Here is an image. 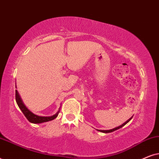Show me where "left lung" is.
Here are the masks:
<instances>
[{
    "instance_id": "left-lung-1",
    "label": "left lung",
    "mask_w": 159,
    "mask_h": 159,
    "mask_svg": "<svg viewBox=\"0 0 159 159\" xmlns=\"http://www.w3.org/2000/svg\"><path fill=\"white\" fill-rule=\"evenodd\" d=\"M132 116L131 117V118H129V119H128L127 121H126L125 123H123L122 125H120V126H119V127H115V128H114V129H109V130H101V129H97V130H98V131H99V132H103V133H109V132H112L115 131V130H117V129H120V128H121L122 127H124V126H125V125H126V124H127L128 122H129V121L130 120H131L132 118Z\"/></svg>"
}]
</instances>
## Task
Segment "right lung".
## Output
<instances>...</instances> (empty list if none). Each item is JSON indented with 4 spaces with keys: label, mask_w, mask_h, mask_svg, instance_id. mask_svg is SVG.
<instances>
[{
    "label": "right lung",
    "mask_w": 159,
    "mask_h": 159,
    "mask_svg": "<svg viewBox=\"0 0 159 159\" xmlns=\"http://www.w3.org/2000/svg\"><path fill=\"white\" fill-rule=\"evenodd\" d=\"M16 101L17 105H18L19 108H20V110L22 111V113L25 115L26 118L27 119V120L30 121V122L33 123V124H40L43 122H46V121H52L54 119H56V117L58 116V113L60 112V108L57 112L55 114L53 115V116H38V115H36L32 113L31 111H30L28 108L26 107V106L24 104L22 100H21L20 95H19L18 91L16 90Z\"/></svg>",
    "instance_id": "right-lung-1"
}]
</instances>
